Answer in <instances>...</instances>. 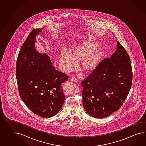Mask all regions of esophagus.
Instances as JSON below:
<instances>
[{
    "label": "esophagus",
    "mask_w": 146,
    "mask_h": 146,
    "mask_svg": "<svg viewBox=\"0 0 146 146\" xmlns=\"http://www.w3.org/2000/svg\"><path fill=\"white\" fill-rule=\"evenodd\" d=\"M70 79L73 82H77V79L76 78L74 77H71Z\"/></svg>",
    "instance_id": "1"
}]
</instances>
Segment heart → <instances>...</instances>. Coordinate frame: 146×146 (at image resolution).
<instances>
[{"label": "heart", "instance_id": "b5f03b06", "mask_svg": "<svg viewBox=\"0 0 146 146\" xmlns=\"http://www.w3.org/2000/svg\"><path fill=\"white\" fill-rule=\"evenodd\" d=\"M98 45L92 42H85L83 44L75 49L73 52L63 49L60 54V59L65 68L70 70L77 66V61H82V67L86 71H93L97 67L101 53L94 51Z\"/></svg>", "mask_w": 146, "mask_h": 146}]
</instances>
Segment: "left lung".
<instances>
[{
	"label": "left lung",
	"instance_id": "left-lung-1",
	"mask_svg": "<svg viewBox=\"0 0 146 146\" xmlns=\"http://www.w3.org/2000/svg\"><path fill=\"white\" fill-rule=\"evenodd\" d=\"M132 70L125 49L117 42L110 58L101 61L82 82V104L86 112L96 118H104L118 111L131 89Z\"/></svg>",
	"mask_w": 146,
	"mask_h": 146
}]
</instances>
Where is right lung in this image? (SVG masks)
Returning a JSON list of instances; mask_svg holds the SVG:
<instances>
[{"mask_svg": "<svg viewBox=\"0 0 146 146\" xmlns=\"http://www.w3.org/2000/svg\"><path fill=\"white\" fill-rule=\"evenodd\" d=\"M42 29L32 30L26 38L16 61V76L23 102L36 115L48 118L62 108L65 96L61 85L68 77L54 68L49 56L35 48V36Z\"/></svg>", "mask_w": 146, "mask_h": 146, "instance_id": "add662e5", "label": "right lung"}]
</instances>
